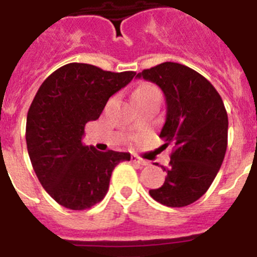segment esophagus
I'll list each match as a JSON object with an SVG mask.
<instances>
[{"mask_svg":"<svg viewBox=\"0 0 257 257\" xmlns=\"http://www.w3.org/2000/svg\"><path fill=\"white\" fill-rule=\"evenodd\" d=\"M131 161H133L135 165H140V166H148L149 162L142 157H138V156H133L131 157Z\"/></svg>","mask_w":257,"mask_h":257,"instance_id":"esophagus-1","label":"esophagus"}]
</instances>
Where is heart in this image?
Segmentation results:
<instances>
[{
    "mask_svg": "<svg viewBox=\"0 0 257 257\" xmlns=\"http://www.w3.org/2000/svg\"><path fill=\"white\" fill-rule=\"evenodd\" d=\"M148 96H161L160 91L156 86L151 83H142L134 91V97H148Z\"/></svg>",
    "mask_w": 257,
    "mask_h": 257,
    "instance_id": "1",
    "label": "heart"
}]
</instances>
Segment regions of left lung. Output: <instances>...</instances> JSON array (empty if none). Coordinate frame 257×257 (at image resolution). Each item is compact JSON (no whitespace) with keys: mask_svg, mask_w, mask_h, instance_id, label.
<instances>
[{"mask_svg":"<svg viewBox=\"0 0 257 257\" xmlns=\"http://www.w3.org/2000/svg\"><path fill=\"white\" fill-rule=\"evenodd\" d=\"M136 77L161 87L167 114L160 136L174 144L167 176L154 201L169 207H184L201 198L224 161L228 145V114L221 96L208 79L187 65L166 61Z\"/></svg>","mask_w":257,"mask_h":257,"instance_id":"1","label":"left lung"}]
</instances>
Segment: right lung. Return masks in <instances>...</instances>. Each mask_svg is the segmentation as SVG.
Listing matches in <instances>:
<instances>
[{
    "mask_svg": "<svg viewBox=\"0 0 257 257\" xmlns=\"http://www.w3.org/2000/svg\"><path fill=\"white\" fill-rule=\"evenodd\" d=\"M135 74L69 63L38 88L27 115V149L41 185L59 205L82 211L99 203L115 166L130 161V153L99 152L82 138L86 123L100 117L109 97Z\"/></svg>",
    "mask_w": 257,
    "mask_h": 257,
    "instance_id": "1",
    "label": "right lung"
}]
</instances>
